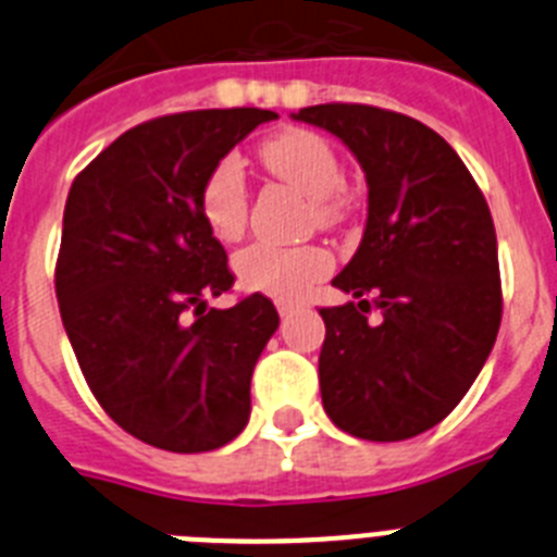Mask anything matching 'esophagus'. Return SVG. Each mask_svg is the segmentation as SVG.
Instances as JSON below:
<instances>
[{
  "label": "esophagus",
  "mask_w": 557,
  "mask_h": 557,
  "mask_svg": "<svg viewBox=\"0 0 557 557\" xmlns=\"http://www.w3.org/2000/svg\"><path fill=\"white\" fill-rule=\"evenodd\" d=\"M278 314H282V318H289V314H293V307H289V304H278Z\"/></svg>",
  "instance_id": "obj_1"
}]
</instances>
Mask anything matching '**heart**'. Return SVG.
I'll use <instances>...</instances> for the list:
<instances>
[{
    "label": "heart",
    "instance_id": "heart-1",
    "mask_svg": "<svg viewBox=\"0 0 557 557\" xmlns=\"http://www.w3.org/2000/svg\"><path fill=\"white\" fill-rule=\"evenodd\" d=\"M262 164L275 178L307 195L318 225H334L346 218L348 195L343 189V166L323 136L304 127L275 133L259 150ZM200 218L220 243H236L248 225V184L243 161L234 152L214 161L198 195ZM334 268V256L321 245L253 243L234 256L236 282L248 293L275 301H301L312 284L323 282Z\"/></svg>",
    "mask_w": 557,
    "mask_h": 557
}]
</instances>
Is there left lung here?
Masks as SVG:
<instances>
[{
  "label": "left lung",
  "mask_w": 557,
  "mask_h": 557,
  "mask_svg": "<svg viewBox=\"0 0 557 557\" xmlns=\"http://www.w3.org/2000/svg\"><path fill=\"white\" fill-rule=\"evenodd\" d=\"M293 120L334 133L368 184L362 243L332 282L354 301L321 309L323 410L362 441H407L455 410L496 343L488 203L449 141L405 113L329 102Z\"/></svg>",
  "instance_id": "obj_1"
}]
</instances>
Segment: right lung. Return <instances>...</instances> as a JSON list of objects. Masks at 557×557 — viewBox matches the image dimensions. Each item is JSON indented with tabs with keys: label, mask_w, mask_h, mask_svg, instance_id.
Returning a JSON list of instances; mask_svg holds the SVG:
<instances>
[{
	"label": "right lung",
	"mask_w": 557,
	"mask_h": 557,
	"mask_svg": "<svg viewBox=\"0 0 557 557\" xmlns=\"http://www.w3.org/2000/svg\"><path fill=\"white\" fill-rule=\"evenodd\" d=\"M270 120L278 113L262 108L159 116L122 133L69 189L63 329L102 410L156 449H220L248 424L250 376L278 312L259 293L206 309L234 275L198 195L214 161Z\"/></svg>",
	"instance_id": "right-lung-1"
}]
</instances>
